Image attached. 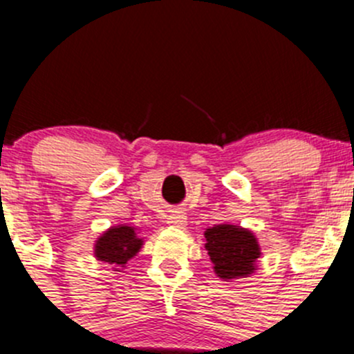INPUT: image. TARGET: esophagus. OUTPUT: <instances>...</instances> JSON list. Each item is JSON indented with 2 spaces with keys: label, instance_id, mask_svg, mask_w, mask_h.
Listing matches in <instances>:
<instances>
[{
  "label": "esophagus",
  "instance_id": "1",
  "mask_svg": "<svg viewBox=\"0 0 354 354\" xmlns=\"http://www.w3.org/2000/svg\"><path fill=\"white\" fill-rule=\"evenodd\" d=\"M167 223L176 227L187 226V214L181 212V210H171L169 216H167Z\"/></svg>",
  "mask_w": 354,
  "mask_h": 354
}]
</instances>
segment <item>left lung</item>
<instances>
[{
	"label": "left lung",
	"mask_w": 354,
	"mask_h": 354,
	"mask_svg": "<svg viewBox=\"0 0 354 354\" xmlns=\"http://www.w3.org/2000/svg\"><path fill=\"white\" fill-rule=\"evenodd\" d=\"M205 250L214 272L224 281L248 277L257 270L260 246L255 234L233 224H217L205 231Z\"/></svg>",
	"instance_id": "1"
}]
</instances>
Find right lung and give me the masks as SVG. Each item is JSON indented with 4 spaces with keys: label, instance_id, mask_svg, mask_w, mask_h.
I'll return each instance as SVG.
<instances>
[{
    "label": "right lung",
    "instance_id": "1",
    "mask_svg": "<svg viewBox=\"0 0 354 354\" xmlns=\"http://www.w3.org/2000/svg\"><path fill=\"white\" fill-rule=\"evenodd\" d=\"M144 240L137 236V227L120 224L109 227L97 238L94 246L95 259L113 263V267H124L130 259L140 252Z\"/></svg>",
    "mask_w": 354,
    "mask_h": 354
}]
</instances>
